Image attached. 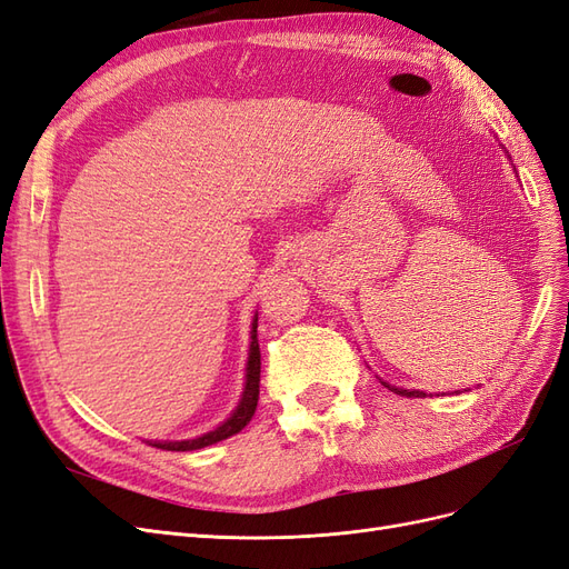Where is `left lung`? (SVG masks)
<instances>
[{"label":"left lung","mask_w":569,"mask_h":569,"mask_svg":"<svg viewBox=\"0 0 569 569\" xmlns=\"http://www.w3.org/2000/svg\"><path fill=\"white\" fill-rule=\"evenodd\" d=\"M385 387H389V385L385 382ZM389 389L399 396H408V399H422V396H427L425 391H408V389H396V387H389Z\"/></svg>","instance_id":"8db88e82"}]
</instances>
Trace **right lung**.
Instances as JSON below:
<instances>
[{
    "label": "right lung",
    "instance_id": "add662e5",
    "mask_svg": "<svg viewBox=\"0 0 569 569\" xmlns=\"http://www.w3.org/2000/svg\"><path fill=\"white\" fill-rule=\"evenodd\" d=\"M256 327H258V318L253 320L251 327V353H249V366H247V387H244V396L239 401L237 410L232 412V418L228 422H222L213 432L203 435L199 439L192 441H153L151 446L163 451H197L203 449V446L218 443L228 437H234L242 432V429L249 425V420L253 418L256 406H258V382H261V351H258V341H256Z\"/></svg>",
    "mask_w": 569,
    "mask_h": 569
}]
</instances>
